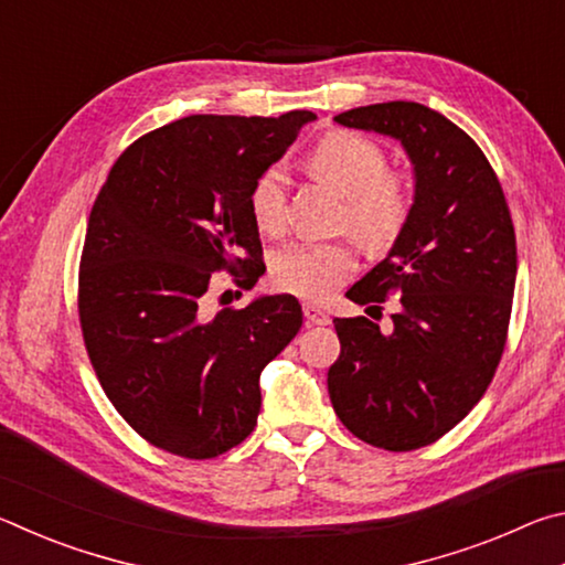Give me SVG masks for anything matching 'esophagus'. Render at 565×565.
<instances>
[{
    "instance_id": "esophagus-1",
    "label": "esophagus",
    "mask_w": 565,
    "mask_h": 565,
    "mask_svg": "<svg viewBox=\"0 0 565 565\" xmlns=\"http://www.w3.org/2000/svg\"><path fill=\"white\" fill-rule=\"evenodd\" d=\"M303 317L309 323H317V327H327L331 323V317L323 309H319L317 303H303Z\"/></svg>"
}]
</instances>
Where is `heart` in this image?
<instances>
[{
    "mask_svg": "<svg viewBox=\"0 0 565 565\" xmlns=\"http://www.w3.org/2000/svg\"><path fill=\"white\" fill-rule=\"evenodd\" d=\"M317 177L347 196V224L363 244L384 248L404 228L411 196L404 181L386 174V154L374 141L353 131H331L309 151ZM289 179L281 167L266 169L248 196L256 226L279 234L286 224ZM356 256L341 242H303L276 254L271 281L276 289L323 301L351 279Z\"/></svg>",
    "mask_w": 565,
    "mask_h": 565,
    "instance_id": "b5f03b06",
    "label": "heart"
}]
</instances>
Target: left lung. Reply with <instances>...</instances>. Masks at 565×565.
Segmentation results:
<instances>
[{"label": "left lung", "instance_id": "obj_1", "mask_svg": "<svg viewBox=\"0 0 565 565\" xmlns=\"http://www.w3.org/2000/svg\"><path fill=\"white\" fill-rule=\"evenodd\" d=\"M333 121L401 141L414 164V204L386 259L347 291L369 309L401 294L394 329L333 319L341 353L329 396L361 441L414 451L451 431L499 366L515 289L511 212L489 159L444 114L384 102Z\"/></svg>", "mask_w": 565, "mask_h": 565}]
</instances>
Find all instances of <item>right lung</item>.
<instances>
[{
    "label": "right lung",
    "mask_w": 565,
    "mask_h": 565,
    "mask_svg": "<svg viewBox=\"0 0 565 565\" xmlns=\"http://www.w3.org/2000/svg\"><path fill=\"white\" fill-rule=\"evenodd\" d=\"M311 111L191 114L134 141L92 206L79 321L104 394L141 438L184 458L226 454L254 431L259 376L301 329L291 294L212 317L214 271L262 276L248 196Z\"/></svg>",
    "instance_id": "right-lung-1"
}]
</instances>
